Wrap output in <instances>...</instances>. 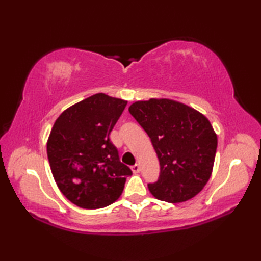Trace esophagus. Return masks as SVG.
<instances>
[{
  "instance_id": "1",
  "label": "esophagus",
  "mask_w": 261,
  "mask_h": 261,
  "mask_svg": "<svg viewBox=\"0 0 261 261\" xmlns=\"http://www.w3.org/2000/svg\"><path fill=\"white\" fill-rule=\"evenodd\" d=\"M140 165L139 164H136L135 166H132V171H134L135 174H138L140 171Z\"/></svg>"
}]
</instances>
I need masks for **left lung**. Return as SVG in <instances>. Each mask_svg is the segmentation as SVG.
<instances>
[{"label": "left lung", "instance_id": "obj_1", "mask_svg": "<svg viewBox=\"0 0 261 261\" xmlns=\"http://www.w3.org/2000/svg\"><path fill=\"white\" fill-rule=\"evenodd\" d=\"M129 112L151 139L160 164L159 178L148 188L168 203L193 198L213 170L218 137L205 115L169 98L130 105Z\"/></svg>", "mask_w": 261, "mask_h": 261}]
</instances>
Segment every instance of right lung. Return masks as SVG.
I'll return each mask as SVG.
<instances>
[{
    "mask_svg": "<svg viewBox=\"0 0 261 261\" xmlns=\"http://www.w3.org/2000/svg\"><path fill=\"white\" fill-rule=\"evenodd\" d=\"M126 103L98 93L71 105L55 122L47 142L49 164L60 192L77 206L114 203L132 174L110 141Z\"/></svg>",
    "mask_w": 261,
    "mask_h": 261,
    "instance_id": "obj_1",
    "label": "right lung"
}]
</instances>
